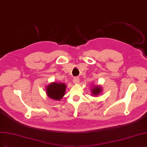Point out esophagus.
Segmentation results:
<instances>
[{
	"label": "esophagus",
	"mask_w": 147,
	"mask_h": 147,
	"mask_svg": "<svg viewBox=\"0 0 147 147\" xmlns=\"http://www.w3.org/2000/svg\"><path fill=\"white\" fill-rule=\"evenodd\" d=\"M74 83L75 84H78L80 82V78L78 77H76L74 78Z\"/></svg>",
	"instance_id": "esophagus-1"
}]
</instances>
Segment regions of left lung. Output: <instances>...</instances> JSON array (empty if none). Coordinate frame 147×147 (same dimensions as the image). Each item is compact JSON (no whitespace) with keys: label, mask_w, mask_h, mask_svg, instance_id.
I'll return each instance as SVG.
<instances>
[{"label":"left lung","mask_w":147,"mask_h":147,"mask_svg":"<svg viewBox=\"0 0 147 147\" xmlns=\"http://www.w3.org/2000/svg\"><path fill=\"white\" fill-rule=\"evenodd\" d=\"M91 90H92V95L96 96V95H99L101 92H102V87H100V86H94Z\"/></svg>","instance_id":"obj_1"}]
</instances>
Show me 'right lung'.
I'll return each mask as SVG.
<instances>
[{
    "label": "right lung",
    "instance_id": "right-lung-1",
    "mask_svg": "<svg viewBox=\"0 0 147 147\" xmlns=\"http://www.w3.org/2000/svg\"><path fill=\"white\" fill-rule=\"evenodd\" d=\"M66 85L62 83H51L46 88V94L50 98L60 100L65 94Z\"/></svg>",
    "mask_w": 147,
    "mask_h": 147
}]
</instances>
